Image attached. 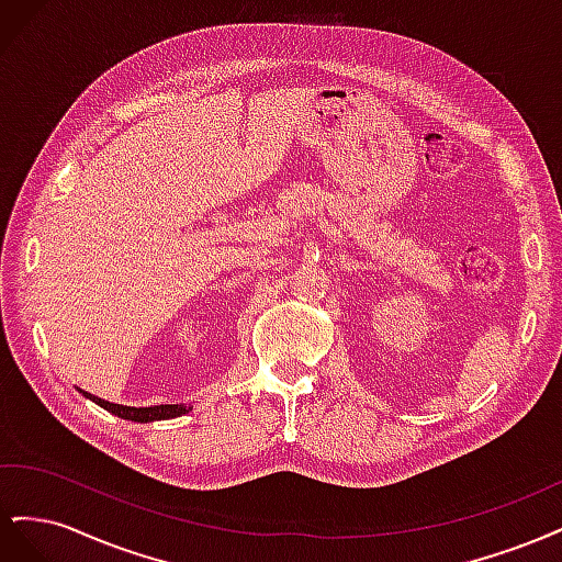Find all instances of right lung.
<instances>
[{"mask_svg":"<svg viewBox=\"0 0 562 562\" xmlns=\"http://www.w3.org/2000/svg\"><path fill=\"white\" fill-rule=\"evenodd\" d=\"M81 391V389H79ZM83 396L91 398L93 403H98L100 407H105L108 413L116 415V417H124V419H131V422H157V419H173V417H180L184 413H190L192 407L184 405V403H171V405H151V407H131V405H119V403H110V401H103L98 398L93 394H87V391H81Z\"/></svg>","mask_w":562,"mask_h":562,"instance_id":"1","label":"right lung"}]
</instances>
